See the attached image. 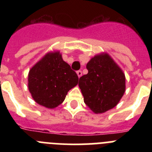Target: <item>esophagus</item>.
<instances>
[{
    "label": "esophagus",
    "instance_id": "34e87169",
    "mask_svg": "<svg viewBox=\"0 0 152 152\" xmlns=\"http://www.w3.org/2000/svg\"><path fill=\"white\" fill-rule=\"evenodd\" d=\"M77 76H78V77H80L81 76H82V72H81V71H77Z\"/></svg>",
    "mask_w": 152,
    "mask_h": 152
}]
</instances>
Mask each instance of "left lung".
I'll return each instance as SVG.
<instances>
[{
  "label": "left lung",
  "mask_w": 152,
  "mask_h": 152,
  "mask_svg": "<svg viewBox=\"0 0 152 152\" xmlns=\"http://www.w3.org/2000/svg\"><path fill=\"white\" fill-rule=\"evenodd\" d=\"M88 73L79 79L85 104L95 113L116 107L126 91L122 69L107 53L95 56L87 64Z\"/></svg>",
  "instance_id": "8db88e82"
}]
</instances>
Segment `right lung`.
<instances>
[{
	"label": "right lung",
	"mask_w": 152,
	"mask_h": 152,
	"mask_svg": "<svg viewBox=\"0 0 152 152\" xmlns=\"http://www.w3.org/2000/svg\"><path fill=\"white\" fill-rule=\"evenodd\" d=\"M77 83L76 72L63 61L58 51L47 53L29 70L28 75V88L33 100L49 109L60 105Z\"/></svg>",
	"instance_id": "add662e5"
}]
</instances>
